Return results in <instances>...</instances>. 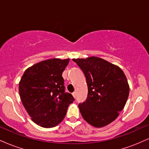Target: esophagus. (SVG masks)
I'll return each instance as SVG.
<instances>
[{"mask_svg":"<svg viewBox=\"0 0 149 149\" xmlns=\"http://www.w3.org/2000/svg\"><path fill=\"white\" fill-rule=\"evenodd\" d=\"M72 95H73V97H74V98H76V92H73L72 93Z\"/></svg>","mask_w":149,"mask_h":149,"instance_id":"34e87169","label":"esophagus"}]
</instances>
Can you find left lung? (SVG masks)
<instances>
[{
  "label": "left lung",
  "instance_id": "1",
  "mask_svg": "<svg viewBox=\"0 0 149 149\" xmlns=\"http://www.w3.org/2000/svg\"><path fill=\"white\" fill-rule=\"evenodd\" d=\"M84 73L88 98L78 105L83 119L95 127L114 121L127 102L130 86L123 70L97 57L73 59Z\"/></svg>",
  "mask_w": 149,
  "mask_h": 149
}]
</instances>
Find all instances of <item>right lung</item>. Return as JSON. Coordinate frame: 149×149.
Wrapping results in <instances>:
<instances>
[{"instance_id":"1","label":"right lung","mask_w":149,"mask_h":149,"mask_svg":"<svg viewBox=\"0 0 149 149\" xmlns=\"http://www.w3.org/2000/svg\"><path fill=\"white\" fill-rule=\"evenodd\" d=\"M69 59L51 58L25 71L19 83L22 104L32 120L42 127L57 126L64 118L74 101L65 92L62 73Z\"/></svg>"}]
</instances>
